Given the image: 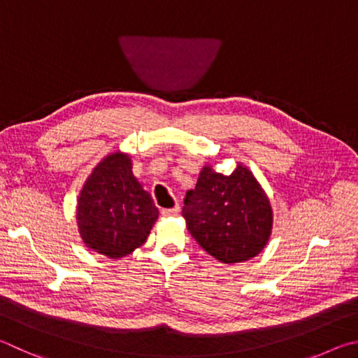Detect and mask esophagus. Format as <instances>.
I'll list each match as a JSON object with an SVG mask.
<instances>
[{
    "mask_svg": "<svg viewBox=\"0 0 358 358\" xmlns=\"http://www.w3.org/2000/svg\"><path fill=\"white\" fill-rule=\"evenodd\" d=\"M178 212H179V206H174V208H171V209H163L162 215L163 217H174V215H178Z\"/></svg>",
    "mask_w": 358,
    "mask_h": 358,
    "instance_id": "1",
    "label": "esophagus"
}]
</instances>
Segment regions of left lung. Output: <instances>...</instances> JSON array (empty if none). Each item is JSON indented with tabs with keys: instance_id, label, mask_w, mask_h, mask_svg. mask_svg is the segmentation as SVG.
<instances>
[{
	"instance_id": "obj_1",
	"label": "left lung",
	"mask_w": 358,
	"mask_h": 358,
	"mask_svg": "<svg viewBox=\"0 0 358 358\" xmlns=\"http://www.w3.org/2000/svg\"><path fill=\"white\" fill-rule=\"evenodd\" d=\"M187 229L199 247L224 264L255 258L272 233V208L247 166L224 176L206 165L184 199Z\"/></svg>"
}]
</instances>
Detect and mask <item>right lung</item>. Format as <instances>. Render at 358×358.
<instances>
[{
    "mask_svg": "<svg viewBox=\"0 0 358 358\" xmlns=\"http://www.w3.org/2000/svg\"><path fill=\"white\" fill-rule=\"evenodd\" d=\"M159 209L131 173L129 154L106 155L92 169L77 204L78 233L87 248L111 259L146 242Z\"/></svg>",
    "mask_w": 358,
    "mask_h": 358,
    "instance_id": "1",
    "label": "right lung"
}]
</instances>
